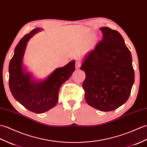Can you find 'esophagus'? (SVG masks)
<instances>
[{"label":"esophagus","mask_w":147,"mask_h":147,"mask_svg":"<svg viewBox=\"0 0 147 147\" xmlns=\"http://www.w3.org/2000/svg\"><path fill=\"white\" fill-rule=\"evenodd\" d=\"M75 66H76V69H79V68H80V66H81V63H80V62H79V61H76V64H75Z\"/></svg>","instance_id":"esophagus-1"}]
</instances>
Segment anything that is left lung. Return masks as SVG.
Masks as SVG:
<instances>
[{
  "mask_svg": "<svg viewBox=\"0 0 147 147\" xmlns=\"http://www.w3.org/2000/svg\"><path fill=\"white\" fill-rule=\"evenodd\" d=\"M103 38L85 56L81 69L86 78L83 88L88 104L102 111L123 105L135 81L131 53L118 31L100 29Z\"/></svg>",
  "mask_w": 147,
  "mask_h": 147,
  "instance_id": "1",
  "label": "left lung"
}]
</instances>
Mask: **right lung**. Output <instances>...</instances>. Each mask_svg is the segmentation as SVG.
I'll return each mask as SVG.
<instances>
[{
  "label": "right lung",
  "mask_w": 147,
  "mask_h": 147,
  "mask_svg": "<svg viewBox=\"0 0 147 147\" xmlns=\"http://www.w3.org/2000/svg\"><path fill=\"white\" fill-rule=\"evenodd\" d=\"M42 30L35 28L20 39L9 67V84L13 96L27 110L36 113H42L55 107L61 85L75 70V61H72L63 67L57 68L41 81L34 80L31 74L26 72L22 66V59L27 43Z\"/></svg>",
  "instance_id": "obj_1"
}]
</instances>
